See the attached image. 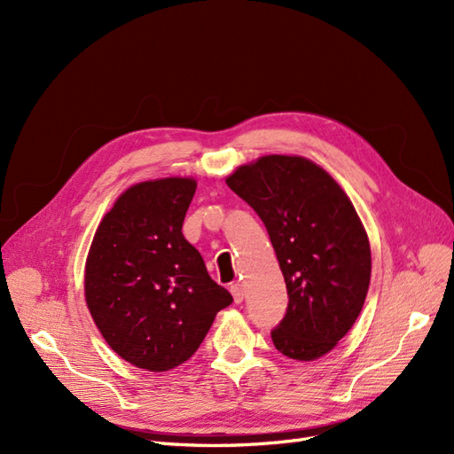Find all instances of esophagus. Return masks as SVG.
<instances>
[{
  "label": "esophagus",
  "mask_w": 454,
  "mask_h": 454,
  "mask_svg": "<svg viewBox=\"0 0 454 454\" xmlns=\"http://www.w3.org/2000/svg\"><path fill=\"white\" fill-rule=\"evenodd\" d=\"M231 294H232V299H235V303H242L244 301V287H242V284H239V282H235L231 286Z\"/></svg>",
  "instance_id": "obj_1"
}]
</instances>
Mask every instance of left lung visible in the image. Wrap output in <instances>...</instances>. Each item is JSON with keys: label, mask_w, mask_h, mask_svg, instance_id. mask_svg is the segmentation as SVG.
I'll use <instances>...</instances> for the list:
<instances>
[{"label": "left lung", "mask_w": 454, "mask_h": 454, "mask_svg": "<svg viewBox=\"0 0 454 454\" xmlns=\"http://www.w3.org/2000/svg\"><path fill=\"white\" fill-rule=\"evenodd\" d=\"M225 182L265 223L284 274L290 303L274 347L292 360L320 358L348 333L369 290L371 248L350 199L305 157H261Z\"/></svg>", "instance_id": "1"}]
</instances>
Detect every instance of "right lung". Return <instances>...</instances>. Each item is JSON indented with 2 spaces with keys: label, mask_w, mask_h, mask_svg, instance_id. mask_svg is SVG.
<instances>
[{
  "label": "right lung",
  "mask_w": 454,
  "mask_h": 454,
  "mask_svg": "<svg viewBox=\"0 0 454 454\" xmlns=\"http://www.w3.org/2000/svg\"><path fill=\"white\" fill-rule=\"evenodd\" d=\"M195 189L191 177L129 187L87 257L85 299L96 327L122 360L153 373L187 362L232 303L182 232Z\"/></svg>",
  "instance_id": "add662e5"
}]
</instances>
